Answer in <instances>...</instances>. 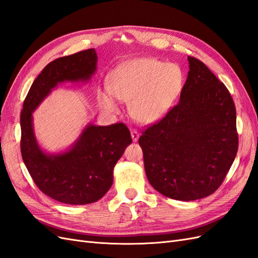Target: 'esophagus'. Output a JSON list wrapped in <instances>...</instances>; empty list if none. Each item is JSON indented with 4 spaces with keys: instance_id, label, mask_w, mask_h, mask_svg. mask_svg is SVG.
Here are the masks:
<instances>
[{
    "instance_id": "34e87169",
    "label": "esophagus",
    "mask_w": 258,
    "mask_h": 258,
    "mask_svg": "<svg viewBox=\"0 0 258 258\" xmlns=\"http://www.w3.org/2000/svg\"><path fill=\"white\" fill-rule=\"evenodd\" d=\"M131 135H132V139H133V142H137L138 138H139V133L136 130H132L131 131Z\"/></svg>"
}]
</instances>
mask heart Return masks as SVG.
Instances as JSON below:
<instances>
[{
    "mask_svg": "<svg viewBox=\"0 0 258 258\" xmlns=\"http://www.w3.org/2000/svg\"><path fill=\"white\" fill-rule=\"evenodd\" d=\"M185 77L178 64L156 58H137L121 63L110 73L108 92L98 93V102L107 112L119 110L113 97L128 102L133 119L143 124L161 120L180 95Z\"/></svg>",
    "mask_w": 258,
    "mask_h": 258,
    "instance_id": "obj_1",
    "label": "heart"
}]
</instances>
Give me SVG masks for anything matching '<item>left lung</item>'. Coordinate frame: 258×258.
<instances>
[{
    "label": "left lung",
    "instance_id": "8db88e82",
    "mask_svg": "<svg viewBox=\"0 0 258 258\" xmlns=\"http://www.w3.org/2000/svg\"><path fill=\"white\" fill-rule=\"evenodd\" d=\"M179 102L139 137L147 178L163 196L192 201L215 192L238 151L237 113L224 83L188 57Z\"/></svg>",
    "mask_w": 258,
    "mask_h": 258
}]
</instances>
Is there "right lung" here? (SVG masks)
<instances>
[{
    "instance_id": "1",
    "label": "right lung",
    "mask_w": 258,
    "mask_h": 258,
    "mask_svg": "<svg viewBox=\"0 0 258 258\" xmlns=\"http://www.w3.org/2000/svg\"><path fill=\"white\" fill-rule=\"evenodd\" d=\"M96 64L94 48L49 62L32 83L20 114V149L28 172L43 194L66 204H90L106 195L112 186L114 165L132 144L131 133L123 123H90L67 151L47 153L36 142L32 113L58 83L85 82Z\"/></svg>"
}]
</instances>
